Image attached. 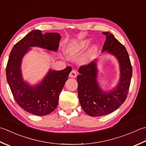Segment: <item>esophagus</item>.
Instances as JSON below:
<instances>
[{
  "label": "esophagus",
  "instance_id": "obj_1",
  "mask_svg": "<svg viewBox=\"0 0 146 146\" xmlns=\"http://www.w3.org/2000/svg\"><path fill=\"white\" fill-rule=\"evenodd\" d=\"M69 76L70 77H73V78L76 77L77 76V71L76 70H72L69 74Z\"/></svg>",
  "mask_w": 146,
  "mask_h": 146
}]
</instances>
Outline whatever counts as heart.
Here are the masks:
<instances>
[{"label": "heart", "instance_id": "obj_1", "mask_svg": "<svg viewBox=\"0 0 146 146\" xmlns=\"http://www.w3.org/2000/svg\"><path fill=\"white\" fill-rule=\"evenodd\" d=\"M89 43H90V41H87V40H85V41H83L81 43H79L77 44H74L73 45L70 46L69 48V52L70 53H76L79 52L80 51H81L83 49L86 48V47L88 46V45L89 44ZM96 47L95 46H93L91 48V49L90 50V52L88 53V56H90L92 54H93V52L96 50Z\"/></svg>", "mask_w": 146, "mask_h": 146}]
</instances>
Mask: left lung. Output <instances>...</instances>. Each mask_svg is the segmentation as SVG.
I'll return each mask as SVG.
<instances>
[{
    "label": "left lung",
    "instance_id": "obj_1",
    "mask_svg": "<svg viewBox=\"0 0 146 146\" xmlns=\"http://www.w3.org/2000/svg\"><path fill=\"white\" fill-rule=\"evenodd\" d=\"M106 36L102 52L106 51L117 56L120 65V81L113 91L104 93L96 81V62L80 67L77 77V93L82 108L92 117L108 115L118 109L125 101L131 81L132 67L127 50L109 32H103Z\"/></svg>",
    "mask_w": 146,
    "mask_h": 146
}]
</instances>
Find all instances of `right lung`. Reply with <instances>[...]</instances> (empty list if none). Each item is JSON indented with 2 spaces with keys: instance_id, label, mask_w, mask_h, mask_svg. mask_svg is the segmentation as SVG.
I'll return each instance as SVG.
<instances>
[{
  "instance_id": "add662e5",
  "label": "right lung",
  "mask_w": 146,
  "mask_h": 146,
  "mask_svg": "<svg viewBox=\"0 0 146 146\" xmlns=\"http://www.w3.org/2000/svg\"><path fill=\"white\" fill-rule=\"evenodd\" d=\"M60 34L33 30L18 41L12 49L6 66V77L15 101L21 108L38 116L50 114L56 108L58 96L68 79L72 68L60 71L50 70L40 85L29 86L23 81L21 62L29 47L40 46L49 50H57Z\"/></svg>"
}]
</instances>
